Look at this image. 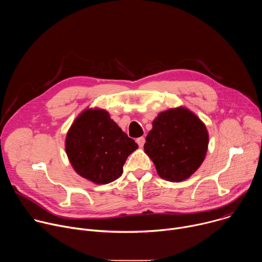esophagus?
Listing matches in <instances>:
<instances>
[{
  "instance_id": "obj_1",
  "label": "esophagus",
  "mask_w": 262,
  "mask_h": 262,
  "mask_svg": "<svg viewBox=\"0 0 262 262\" xmlns=\"http://www.w3.org/2000/svg\"><path fill=\"white\" fill-rule=\"evenodd\" d=\"M136 141H137V143H138V145H139L140 147H143L144 144H145V138H144V137H139Z\"/></svg>"
}]
</instances>
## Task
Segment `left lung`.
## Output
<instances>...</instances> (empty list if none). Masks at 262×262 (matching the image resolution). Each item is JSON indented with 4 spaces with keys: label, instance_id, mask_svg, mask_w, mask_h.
I'll return each instance as SVG.
<instances>
[{
    "label": "left lung",
    "instance_id": "1",
    "mask_svg": "<svg viewBox=\"0 0 262 262\" xmlns=\"http://www.w3.org/2000/svg\"><path fill=\"white\" fill-rule=\"evenodd\" d=\"M208 134L191 111L177 107L161 113L146 137L144 150L159 175L177 182L189 178L204 161Z\"/></svg>",
    "mask_w": 262,
    "mask_h": 262
}]
</instances>
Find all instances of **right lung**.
I'll return each mask as SVG.
<instances>
[{
	"label": "right lung",
	"mask_w": 262,
	"mask_h": 262,
	"mask_svg": "<svg viewBox=\"0 0 262 262\" xmlns=\"http://www.w3.org/2000/svg\"><path fill=\"white\" fill-rule=\"evenodd\" d=\"M66 154L82 177L106 184L119 178L127 157L138 144L110 118L104 110H86L66 137Z\"/></svg>",
	"instance_id": "add662e5"
}]
</instances>
